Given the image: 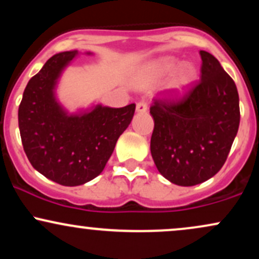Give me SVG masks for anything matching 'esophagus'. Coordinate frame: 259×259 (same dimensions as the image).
Returning a JSON list of instances; mask_svg holds the SVG:
<instances>
[{
  "label": "esophagus",
  "mask_w": 259,
  "mask_h": 259,
  "mask_svg": "<svg viewBox=\"0 0 259 259\" xmlns=\"http://www.w3.org/2000/svg\"><path fill=\"white\" fill-rule=\"evenodd\" d=\"M136 111L138 112H146L147 111V102L145 100L140 101V102L136 103Z\"/></svg>",
  "instance_id": "obj_1"
}]
</instances>
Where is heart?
<instances>
[{
    "label": "heart",
    "instance_id": "obj_1",
    "mask_svg": "<svg viewBox=\"0 0 259 259\" xmlns=\"http://www.w3.org/2000/svg\"><path fill=\"white\" fill-rule=\"evenodd\" d=\"M178 62L173 58H165L162 59L158 64V70L162 74H168L177 68ZM196 79V69L192 64H183L180 65L179 69L175 73V76L173 79V88L177 91L184 92L194 84Z\"/></svg>",
    "mask_w": 259,
    "mask_h": 259
}]
</instances>
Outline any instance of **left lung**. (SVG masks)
Wrapping results in <instances>:
<instances>
[{
	"mask_svg": "<svg viewBox=\"0 0 259 259\" xmlns=\"http://www.w3.org/2000/svg\"><path fill=\"white\" fill-rule=\"evenodd\" d=\"M200 80L180 97H157L151 153L165 179L194 186L224 165L239 130V94L214 56L200 51Z\"/></svg>",
	"mask_w": 259,
	"mask_h": 259,
	"instance_id": "8db88e82",
	"label": "left lung"
}]
</instances>
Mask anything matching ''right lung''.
<instances>
[{"instance_id":"1","label":"right lung","mask_w":259,"mask_h":259,"mask_svg":"<svg viewBox=\"0 0 259 259\" xmlns=\"http://www.w3.org/2000/svg\"><path fill=\"white\" fill-rule=\"evenodd\" d=\"M76 53L52 56L29 80L18 109L29 162L47 179L64 186L82 185L101 174L135 113V103L121 108L97 106L80 115H68L61 108L53 89Z\"/></svg>"}]
</instances>
